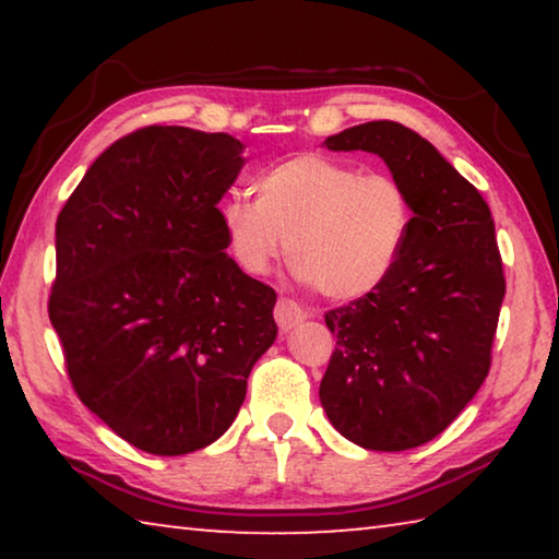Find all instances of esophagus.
Returning <instances> with one entry per match:
<instances>
[{
    "label": "esophagus",
    "instance_id": "1",
    "mask_svg": "<svg viewBox=\"0 0 559 559\" xmlns=\"http://www.w3.org/2000/svg\"><path fill=\"white\" fill-rule=\"evenodd\" d=\"M273 316H276V323L283 330V333H288L296 325H300L302 320H306V310H302L296 300L290 298H281L276 302V310H273Z\"/></svg>",
    "mask_w": 559,
    "mask_h": 559
}]
</instances>
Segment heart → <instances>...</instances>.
<instances>
[{"label": "heart", "mask_w": 559, "mask_h": 559, "mask_svg": "<svg viewBox=\"0 0 559 559\" xmlns=\"http://www.w3.org/2000/svg\"><path fill=\"white\" fill-rule=\"evenodd\" d=\"M219 224L234 261L261 276L286 249L298 278L335 300L362 298L390 278L414 210L400 179L302 153L257 177V197L231 192ZM289 243H285V239Z\"/></svg>", "instance_id": "b5f03b06"}]
</instances>
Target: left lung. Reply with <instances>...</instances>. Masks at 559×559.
I'll return each mask as SVG.
<instances>
[{"label": "left lung", "instance_id": "left-lung-1", "mask_svg": "<svg viewBox=\"0 0 559 559\" xmlns=\"http://www.w3.org/2000/svg\"><path fill=\"white\" fill-rule=\"evenodd\" d=\"M323 145L382 157L409 192L414 222L390 278L325 313L337 347L320 404L357 447H421L456 419L490 370L506 296L496 226L478 189L402 122H362Z\"/></svg>", "mask_w": 559, "mask_h": 559}]
</instances>
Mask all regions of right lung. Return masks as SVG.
Masks as SVG:
<instances>
[{"label": "right lung", "instance_id": "right-lung-1", "mask_svg": "<svg viewBox=\"0 0 559 559\" xmlns=\"http://www.w3.org/2000/svg\"><path fill=\"white\" fill-rule=\"evenodd\" d=\"M226 132L150 126L112 143L56 222L49 318L81 402L140 451L182 456L231 427L278 335L276 290L226 253Z\"/></svg>", "mask_w": 559, "mask_h": 559}]
</instances>
